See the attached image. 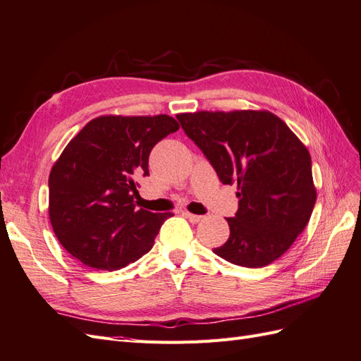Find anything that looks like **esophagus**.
<instances>
[{"label": "esophagus", "instance_id": "1", "mask_svg": "<svg viewBox=\"0 0 361 361\" xmlns=\"http://www.w3.org/2000/svg\"><path fill=\"white\" fill-rule=\"evenodd\" d=\"M184 216H186L189 221H190V223L192 224H198L200 223V221H202V219H204V216H201V215H195V214H190V212H184V214H183Z\"/></svg>", "mask_w": 361, "mask_h": 361}]
</instances>
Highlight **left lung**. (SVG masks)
I'll return each mask as SVG.
<instances>
[{"mask_svg": "<svg viewBox=\"0 0 361 361\" xmlns=\"http://www.w3.org/2000/svg\"><path fill=\"white\" fill-rule=\"evenodd\" d=\"M177 118L221 183L238 186L230 236L214 253L248 269L274 262L303 232L316 204L307 146L267 109L197 111Z\"/></svg>", "mask_w": 361, "mask_h": 361, "instance_id": "obj_1", "label": "left lung"}]
</instances>
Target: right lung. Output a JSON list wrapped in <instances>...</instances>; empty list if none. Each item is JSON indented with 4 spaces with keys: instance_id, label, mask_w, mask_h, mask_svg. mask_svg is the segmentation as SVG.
Returning a JSON list of instances; mask_svg holds the SVG:
<instances>
[{
    "instance_id": "1",
    "label": "right lung",
    "mask_w": 361,
    "mask_h": 361,
    "mask_svg": "<svg viewBox=\"0 0 361 361\" xmlns=\"http://www.w3.org/2000/svg\"><path fill=\"white\" fill-rule=\"evenodd\" d=\"M168 114L100 116L53 164L49 216L62 247L84 265L118 270L151 250L168 214L135 209V177L149 175L152 147L175 133Z\"/></svg>"
}]
</instances>
